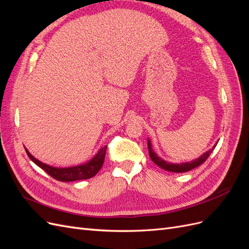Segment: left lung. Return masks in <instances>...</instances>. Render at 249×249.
<instances>
[{
    "label": "left lung",
    "instance_id": "left-lung-1",
    "mask_svg": "<svg viewBox=\"0 0 249 249\" xmlns=\"http://www.w3.org/2000/svg\"><path fill=\"white\" fill-rule=\"evenodd\" d=\"M147 147H148V153H149V157L152 161L158 165V166L163 168L164 170H167V171H171V172H186V171H189L195 167L199 166L203 162H205L209 156L211 155V153L213 152V149L215 148V145L213 146L212 149L208 150L203 155H201L198 159L196 160H193L192 162H187V163H180V164H173V163H168L165 160L161 159L160 157H158L157 154L154 152L153 148H152V143H150L149 140H147Z\"/></svg>",
    "mask_w": 249,
    "mask_h": 249
}]
</instances>
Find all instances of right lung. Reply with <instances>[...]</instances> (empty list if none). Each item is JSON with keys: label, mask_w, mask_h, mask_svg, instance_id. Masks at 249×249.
I'll list each match as a JSON object with an SVG mask.
<instances>
[{"label": "right lung", "mask_w": 249, "mask_h": 249, "mask_svg": "<svg viewBox=\"0 0 249 249\" xmlns=\"http://www.w3.org/2000/svg\"><path fill=\"white\" fill-rule=\"evenodd\" d=\"M25 149L30 159H31L37 166H39L41 169L46 171L52 178H54L57 180H60V182H73V180H81V179H87V178H92L100 171V169L102 168L104 164L107 146H104L103 148H101L92 159L88 161L87 163L78 165V166L66 167V168H57V167H53V166H50V165L44 164L39 160L35 159V158L29 153V150L27 148Z\"/></svg>", "instance_id": "add662e5"}]
</instances>
